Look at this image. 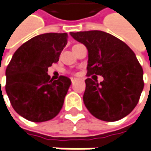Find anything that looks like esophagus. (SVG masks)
<instances>
[{"mask_svg": "<svg viewBox=\"0 0 151 151\" xmlns=\"http://www.w3.org/2000/svg\"><path fill=\"white\" fill-rule=\"evenodd\" d=\"M78 80V78H71V82H72V83H73L75 81H77Z\"/></svg>", "mask_w": 151, "mask_h": 151, "instance_id": "esophagus-1", "label": "esophagus"}]
</instances>
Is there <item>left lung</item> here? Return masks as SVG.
I'll use <instances>...</instances> for the list:
<instances>
[{"label": "left lung", "instance_id": "left-lung-1", "mask_svg": "<svg viewBox=\"0 0 151 151\" xmlns=\"http://www.w3.org/2000/svg\"><path fill=\"white\" fill-rule=\"evenodd\" d=\"M88 51V74L103 77L85 80L83 101L90 113L105 122H116L130 114L144 88L143 69L135 53L123 41L101 30L70 32Z\"/></svg>", "mask_w": 151, "mask_h": 151}]
</instances>
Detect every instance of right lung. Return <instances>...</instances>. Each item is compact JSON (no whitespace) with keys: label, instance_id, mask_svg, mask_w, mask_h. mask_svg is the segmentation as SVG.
Masks as SVG:
<instances>
[{"label":"right lung","instance_id":"right-lung-1","mask_svg":"<svg viewBox=\"0 0 151 151\" xmlns=\"http://www.w3.org/2000/svg\"><path fill=\"white\" fill-rule=\"evenodd\" d=\"M68 42L67 33H46L25 42L15 52L6 70V92L14 110L34 122L59 113L71 80L50 79L48 68L57 63Z\"/></svg>","mask_w":151,"mask_h":151}]
</instances>
